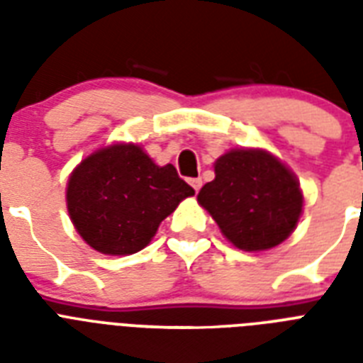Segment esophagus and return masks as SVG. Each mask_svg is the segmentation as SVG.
Segmentation results:
<instances>
[{"label":"esophagus","mask_w":363,"mask_h":363,"mask_svg":"<svg viewBox=\"0 0 363 363\" xmlns=\"http://www.w3.org/2000/svg\"><path fill=\"white\" fill-rule=\"evenodd\" d=\"M190 184H192V188L194 190H196V192H199V188H201V184H203V182H201V179H190Z\"/></svg>","instance_id":"34e87169"}]
</instances>
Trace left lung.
Segmentation results:
<instances>
[{
	"instance_id": "left-lung-1",
	"label": "left lung",
	"mask_w": 363,
	"mask_h": 363,
	"mask_svg": "<svg viewBox=\"0 0 363 363\" xmlns=\"http://www.w3.org/2000/svg\"><path fill=\"white\" fill-rule=\"evenodd\" d=\"M198 201L241 250H265L294 232L303 196L292 171L265 150H230Z\"/></svg>"
}]
</instances>
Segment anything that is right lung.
Instances as JSON below:
<instances>
[{"label": "right lung", "mask_w": 363, "mask_h": 363, "mask_svg": "<svg viewBox=\"0 0 363 363\" xmlns=\"http://www.w3.org/2000/svg\"><path fill=\"white\" fill-rule=\"evenodd\" d=\"M194 188L171 164L160 167L137 145H111L82 160L67 182V211L81 238L98 252H139L160 222Z\"/></svg>", "instance_id": "right-lung-1"}]
</instances>
